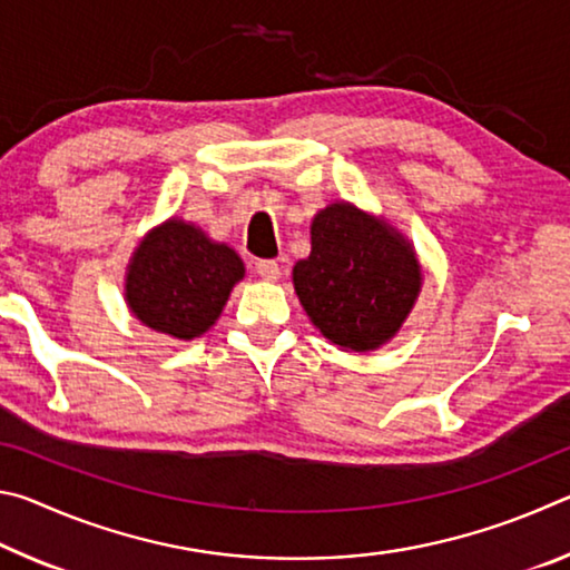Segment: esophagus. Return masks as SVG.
I'll use <instances>...</instances> for the list:
<instances>
[{
    "label": "esophagus",
    "mask_w": 570,
    "mask_h": 570,
    "mask_svg": "<svg viewBox=\"0 0 570 570\" xmlns=\"http://www.w3.org/2000/svg\"><path fill=\"white\" fill-rule=\"evenodd\" d=\"M256 272H258V276L266 278V282H276V278L282 276V268H278L274 258H264V262H258Z\"/></svg>",
    "instance_id": "obj_1"
}]
</instances>
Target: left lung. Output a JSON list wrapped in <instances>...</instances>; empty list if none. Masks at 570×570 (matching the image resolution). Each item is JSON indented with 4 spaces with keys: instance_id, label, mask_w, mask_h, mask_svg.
Instances as JSON below:
<instances>
[{
    "instance_id": "left-lung-1",
    "label": "left lung",
    "mask_w": 570,
    "mask_h": 570,
    "mask_svg": "<svg viewBox=\"0 0 570 570\" xmlns=\"http://www.w3.org/2000/svg\"><path fill=\"white\" fill-rule=\"evenodd\" d=\"M420 284L410 244L350 204L316 214L312 254L294 266V288L308 320L326 340L354 352L392 340Z\"/></svg>"
}]
</instances>
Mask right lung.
Instances as JSON below:
<instances>
[{
  "instance_id": "1",
  "label": "right lung",
  "mask_w": 570,
  "mask_h": 570,
  "mask_svg": "<svg viewBox=\"0 0 570 570\" xmlns=\"http://www.w3.org/2000/svg\"><path fill=\"white\" fill-rule=\"evenodd\" d=\"M238 278L244 264L234 248L173 218L135 250L125 296L150 330L193 340L214 326Z\"/></svg>"
}]
</instances>
